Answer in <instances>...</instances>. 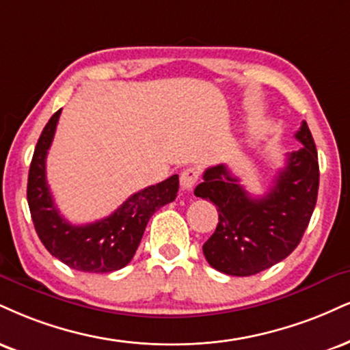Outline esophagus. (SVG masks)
Wrapping results in <instances>:
<instances>
[{
	"label": "esophagus",
	"mask_w": 350,
	"mask_h": 350,
	"mask_svg": "<svg viewBox=\"0 0 350 350\" xmlns=\"http://www.w3.org/2000/svg\"><path fill=\"white\" fill-rule=\"evenodd\" d=\"M197 180H199V170L197 167H187L180 174V186L186 189V191H191L196 186Z\"/></svg>",
	"instance_id": "34e87169"
}]
</instances>
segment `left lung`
<instances>
[{
    "label": "left lung",
    "mask_w": 350,
    "mask_h": 350,
    "mask_svg": "<svg viewBox=\"0 0 350 350\" xmlns=\"http://www.w3.org/2000/svg\"><path fill=\"white\" fill-rule=\"evenodd\" d=\"M295 138L303 146L287 154L285 167L262 197L244 191L226 164L205 170L193 193L218 210L215 233L202 247L213 269L226 275H254L287 258L301 241L317 205L319 166L305 120Z\"/></svg>",
    "instance_id": "1"
}]
</instances>
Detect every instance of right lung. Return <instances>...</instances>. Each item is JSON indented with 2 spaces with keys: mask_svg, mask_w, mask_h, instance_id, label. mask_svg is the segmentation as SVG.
Masks as SVG:
<instances>
[{
  "mask_svg": "<svg viewBox=\"0 0 350 350\" xmlns=\"http://www.w3.org/2000/svg\"><path fill=\"white\" fill-rule=\"evenodd\" d=\"M60 113L62 109L42 130L29 167L27 204L33 226L50 254L68 267L90 273L119 271L132 260L153 213L176 199L179 176L174 174L157 186L135 192L103 220L71 225L55 207L45 178V159Z\"/></svg>",
  "mask_w": 350,
  "mask_h": 350,
  "instance_id": "add662e5",
  "label": "right lung"
}]
</instances>
